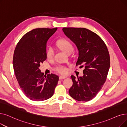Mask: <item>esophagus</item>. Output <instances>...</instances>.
Returning <instances> with one entry per match:
<instances>
[{"label":"esophagus","mask_w":127,"mask_h":127,"mask_svg":"<svg viewBox=\"0 0 127 127\" xmlns=\"http://www.w3.org/2000/svg\"><path fill=\"white\" fill-rule=\"evenodd\" d=\"M66 78V77L63 76H60L59 77V79H65V78Z\"/></svg>","instance_id":"esophagus-1"}]
</instances>
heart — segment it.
Listing matches in <instances>:
<instances>
[{
    "label": "heart",
    "mask_w": 127,
    "mask_h": 127,
    "mask_svg": "<svg viewBox=\"0 0 127 127\" xmlns=\"http://www.w3.org/2000/svg\"><path fill=\"white\" fill-rule=\"evenodd\" d=\"M57 45L61 50H62L63 51L67 54L70 53L74 49L73 46L69 40L66 39H62L58 41ZM54 49L52 47H49L46 52L47 58L49 59H52L54 56ZM55 70L58 73L62 75L67 74L68 71V69L67 67L63 65L58 66L56 68Z\"/></svg>",
    "instance_id": "obj_1"
}]
</instances>
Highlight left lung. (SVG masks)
Masks as SVG:
<instances>
[{"label": "left lung", "mask_w": 127, "mask_h": 127, "mask_svg": "<svg viewBox=\"0 0 127 127\" xmlns=\"http://www.w3.org/2000/svg\"><path fill=\"white\" fill-rule=\"evenodd\" d=\"M62 30L78 50L76 66L85 67L83 76L76 78L71 76L73 84L69 94L78 101H89L95 97L106 80L110 67L107 48L102 38L89 30L64 27Z\"/></svg>", "instance_id": "8db88e82"}]
</instances>
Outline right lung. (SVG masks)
I'll use <instances>...</instances> for the list:
<instances>
[{
	"label": "right lung",
	"mask_w": 127,
	"mask_h": 127,
	"mask_svg": "<svg viewBox=\"0 0 127 127\" xmlns=\"http://www.w3.org/2000/svg\"><path fill=\"white\" fill-rule=\"evenodd\" d=\"M58 28L35 29L25 34L16 45L13 58L14 73L21 89L30 100H46L54 93L59 77L41 73L40 63L47 59V42Z\"/></svg>",
	"instance_id": "right-lung-1"
}]
</instances>
